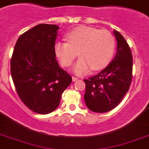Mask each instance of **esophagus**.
I'll use <instances>...</instances> for the list:
<instances>
[{"label": "esophagus", "instance_id": "34e87169", "mask_svg": "<svg viewBox=\"0 0 149 149\" xmlns=\"http://www.w3.org/2000/svg\"><path fill=\"white\" fill-rule=\"evenodd\" d=\"M72 81H73V82H76V81L78 80V78H77V77H72Z\"/></svg>", "mask_w": 149, "mask_h": 149}]
</instances>
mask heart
Returning a JSON list of instances; mask_svg holds the SVG:
<instances>
[{"instance_id": "1", "label": "heart", "mask_w": 149, "mask_h": 149, "mask_svg": "<svg viewBox=\"0 0 149 149\" xmlns=\"http://www.w3.org/2000/svg\"><path fill=\"white\" fill-rule=\"evenodd\" d=\"M66 37L67 42H56L54 54L62 66L66 67L70 66L77 54L80 56L72 68L76 74H86L92 69L102 70L112 60L116 43L109 31L79 26L70 31Z\"/></svg>"}]
</instances>
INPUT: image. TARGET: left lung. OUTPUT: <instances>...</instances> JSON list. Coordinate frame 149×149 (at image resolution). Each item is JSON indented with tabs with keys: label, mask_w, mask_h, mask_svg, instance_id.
<instances>
[{
	"label": "left lung",
	"mask_w": 149,
	"mask_h": 149,
	"mask_svg": "<svg viewBox=\"0 0 149 149\" xmlns=\"http://www.w3.org/2000/svg\"><path fill=\"white\" fill-rule=\"evenodd\" d=\"M117 41L114 59L100 73L84 79L86 105L94 112H109L120 103L132 78V55L129 44L120 33L113 31Z\"/></svg>",
	"instance_id": "8db88e82"
}]
</instances>
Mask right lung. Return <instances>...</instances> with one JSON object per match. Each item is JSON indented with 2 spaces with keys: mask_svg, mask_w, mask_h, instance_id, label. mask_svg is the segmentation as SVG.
<instances>
[{
  "mask_svg": "<svg viewBox=\"0 0 149 149\" xmlns=\"http://www.w3.org/2000/svg\"><path fill=\"white\" fill-rule=\"evenodd\" d=\"M60 27L38 24L18 38L10 60V72L22 102L33 112L48 114L60 102L72 77L56 60L54 46Z\"/></svg>",
  "mask_w": 149,
  "mask_h": 149,
  "instance_id": "right-lung-1",
  "label": "right lung"
}]
</instances>
